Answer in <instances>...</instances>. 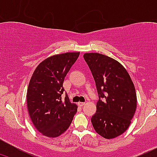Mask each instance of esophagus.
<instances>
[{
    "label": "esophagus",
    "instance_id": "34e87169",
    "mask_svg": "<svg viewBox=\"0 0 157 157\" xmlns=\"http://www.w3.org/2000/svg\"><path fill=\"white\" fill-rule=\"evenodd\" d=\"M77 105H79V106H83V105H85V102H79L78 103H77Z\"/></svg>",
    "mask_w": 157,
    "mask_h": 157
}]
</instances>
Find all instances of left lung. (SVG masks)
<instances>
[{
  "label": "left lung",
  "instance_id": "1",
  "mask_svg": "<svg viewBox=\"0 0 157 157\" xmlns=\"http://www.w3.org/2000/svg\"><path fill=\"white\" fill-rule=\"evenodd\" d=\"M83 58L99 95L92 124L104 138H115L128 129L135 113L137 96L134 83L128 71L116 60L99 53H86Z\"/></svg>",
  "mask_w": 157,
  "mask_h": 157
}]
</instances>
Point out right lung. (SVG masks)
I'll return each instance as SVG.
<instances>
[{
	"label": "right lung",
	"mask_w": 157,
	"mask_h": 157,
	"mask_svg": "<svg viewBox=\"0 0 157 157\" xmlns=\"http://www.w3.org/2000/svg\"><path fill=\"white\" fill-rule=\"evenodd\" d=\"M80 52L53 55L35 70L27 90V107L35 128L44 136L56 137L71 125L77 105L71 103L67 94L61 95L64 78L78 58Z\"/></svg>",
	"instance_id": "add662e5"
}]
</instances>
